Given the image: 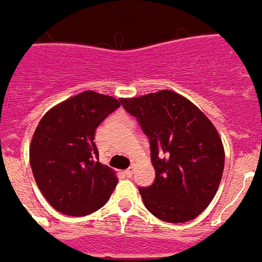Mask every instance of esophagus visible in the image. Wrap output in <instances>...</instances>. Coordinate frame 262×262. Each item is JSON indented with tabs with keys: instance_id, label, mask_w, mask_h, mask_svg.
<instances>
[{
	"instance_id": "obj_1",
	"label": "esophagus",
	"mask_w": 262,
	"mask_h": 262,
	"mask_svg": "<svg viewBox=\"0 0 262 262\" xmlns=\"http://www.w3.org/2000/svg\"><path fill=\"white\" fill-rule=\"evenodd\" d=\"M134 173V167H129V169H127V170H124V174L127 176V177H131Z\"/></svg>"
}]
</instances>
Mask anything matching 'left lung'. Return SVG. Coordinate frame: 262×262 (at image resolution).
<instances>
[{
	"instance_id": "8db88e82",
	"label": "left lung",
	"mask_w": 262,
	"mask_h": 262,
	"mask_svg": "<svg viewBox=\"0 0 262 262\" xmlns=\"http://www.w3.org/2000/svg\"><path fill=\"white\" fill-rule=\"evenodd\" d=\"M149 138L155 181L139 187L146 209L169 223L195 219L211 204L225 166L222 139L200 108L179 93L160 91L123 99Z\"/></svg>"
}]
</instances>
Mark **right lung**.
Returning a JSON list of instances; mask_svg holds the SVG:
<instances>
[{
  "label": "right lung",
  "instance_id": "obj_1",
  "mask_svg": "<svg viewBox=\"0 0 262 262\" xmlns=\"http://www.w3.org/2000/svg\"><path fill=\"white\" fill-rule=\"evenodd\" d=\"M123 99L82 92L46 113L30 144L33 177L51 207L70 216L102 208L117 184L108 166L99 162L95 131Z\"/></svg>",
  "mask_w": 262,
  "mask_h": 262
}]
</instances>
